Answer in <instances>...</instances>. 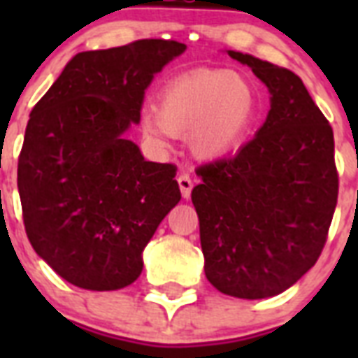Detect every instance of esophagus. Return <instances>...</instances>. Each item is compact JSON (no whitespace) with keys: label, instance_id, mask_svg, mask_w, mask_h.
I'll return each mask as SVG.
<instances>
[{"label":"esophagus","instance_id":"34e87169","mask_svg":"<svg viewBox=\"0 0 358 358\" xmlns=\"http://www.w3.org/2000/svg\"><path fill=\"white\" fill-rule=\"evenodd\" d=\"M178 185L180 191H182V196L184 199H189L191 196V189H193V180L187 173H180L178 174Z\"/></svg>","mask_w":358,"mask_h":358}]
</instances>
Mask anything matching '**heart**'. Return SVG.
Listing matches in <instances>:
<instances>
[{"label":"heart","instance_id":"1","mask_svg":"<svg viewBox=\"0 0 358 358\" xmlns=\"http://www.w3.org/2000/svg\"><path fill=\"white\" fill-rule=\"evenodd\" d=\"M258 96L245 76L230 70L199 69L163 87L156 111H145L141 129L163 145L171 135H189L193 154L215 159L238 148L256 117Z\"/></svg>","mask_w":358,"mask_h":358}]
</instances>
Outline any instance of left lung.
<instances>
[{
	"label": "left lung",
	"instance_id": "1",
	"mask_svg": "<svg viewBox=\"0 0 358 358\" xmlns=\"http://www.w3.org/2000/svg\"><path fill=\"white\" fill-rule=\"evenodd\" d=\"M271 94L255 139L232 157L196 169L191 201L201 224L204 273L239 299H264L294 286L322 255L338 201L334 137L299 76L247 53Z\"/></svg>",
	"mask_w": 358,
	"mask_h": 358
}]
</instances>
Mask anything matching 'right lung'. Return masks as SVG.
I'll return each mask as SVG.
<instances>
[{
  "label": "right lung",
  "instance_id": "obj_1",
  "mask_svg": "<svg viewBox=\"0 0 358 358\" xmlns=\"http://www.w3.org/2000/svg\"><path fill=\"white\" fill-rule=\"evenodd\" d=\"M185 44L143 38L81 52L36 102L18 157L25 234L59 277L109 292L143 271V249L180 202L176 167L124 137L146 87Z\"/></svg>",
  "mask_w": 358,
  "mask_h": 358
}]
</instances>
